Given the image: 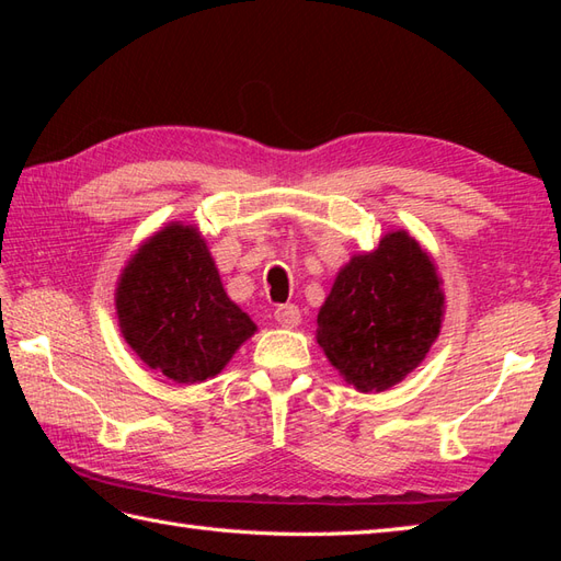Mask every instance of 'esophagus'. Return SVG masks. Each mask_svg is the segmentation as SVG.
<instances>
[{
	"mask_svg": "<svg viewBox=\"0 0 561 561\" xmlns=\"http://www.w3.org/2000/svg\"><path fill=\"white\" fill-rule=\"evenodd\" d=\"M274 320H277V323L282 325V328H296L301 323V311H299V306H294V304H284V306H279L277 311H274Z\"/></svg>",
	"mask_w": 561,
	"mask_h": 561,
	"instance_id": "1",
	"label": "esophagus"
}]
</instances>
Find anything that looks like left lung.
Segmentation results:
<instances>
[{
  "label": "left lung",
  "mask_w": 561,
  "mask_h": 561,
  "mask_svg": "<svg viewBox=\"0 0 561 561\" xmlns=\"http://www.w3.org/2000/svg\"><path fill=\"white\" fill-rule=\"evenodd\" d=\"M434 257L404 229L342 265L318 311L316 342L359 392H383L412 374L446 313Z\"/></svg>",
  "instance_id": "obj_1"
}]
</instances>
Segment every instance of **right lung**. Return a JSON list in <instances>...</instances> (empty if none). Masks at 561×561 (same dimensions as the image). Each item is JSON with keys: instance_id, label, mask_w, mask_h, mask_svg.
<instances>
[{"instance_id": "add662e5", "label": "right lung", "mask_w": 561, "mask_h": 561, "mask_svg": "<svg viewBox=\"0 0 561 561\" xmlns=\"http://www.w3.org/2000/svg\"><path fill=\"white\" fill-rule=\"evenodd\" d=\"M115 313L125 342L173 383L221 374L257 332L226 294L197 226L171 221L141 243L117 277Z\"/></svg>"}]
</instances>
